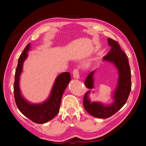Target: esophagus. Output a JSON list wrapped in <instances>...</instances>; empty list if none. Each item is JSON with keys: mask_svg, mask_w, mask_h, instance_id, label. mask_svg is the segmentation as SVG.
Listing matches in <instances>:
<instances>
[{"mask_svg": "<svg viewBox=\"0 0 146 146\" xmlns=\"http://www.w3.org/2000/svg\"><path fill=\"white\" fill-rule=\"evenodd\" d=\"M73 77L75 78H77V79H78L79 78H80V76H79V72H78V69H75L73 70Z\"/></svg>", "mask_w": 146, "mask_h": 146, "instance_id": "1", "label": "esophagus"}]
</instances>
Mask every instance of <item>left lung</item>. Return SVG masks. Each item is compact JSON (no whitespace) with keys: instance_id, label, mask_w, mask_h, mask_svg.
<instances>
[{"instance_id":"8db88e82","label":"left lung","mask_w":146,"mask_h":146,"mask_svg":"<svg viewBox=\"0 0 146 146\" xmlns=\"http://www.w3.org/2000/svg\"><path fill=\"white\" fill-rule=\"evenodd\" d=\"M108 42L111 46V49L104 56L103 60L113 63L117 68L119 74L117 85L113 94V102L108 105H104L101 102H91L88 96L90 91L86 92L83 98V106L87 112L92 116L103 119L111 117L125 104L131 87V70L126 54L117 41L108 38ZM95 70L88 75L85 81V86L88 89L94 88L93 76Z\"/></svg>"}]
</instances>
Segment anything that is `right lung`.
Returning <instances> with one entry per match:
<instances>
[{"instance_id":"1","label":"right lung","mask_w":146,"mask_h":146,"mask_svg":"<svg viewBox=\"0 0 146 146\" xmlns=\"http://www.w3.org/2000/svg\"><path fill=\"white\" fill-rule=\"evenodd\" d=\"M30 44H28L21 54L15 72L14 83L15 99L17 108L24 115L36 123H44L50 121L58 113L61 98L65 89L70 81V74L63 72L56 77L48 99L42 103L33 104L26 100L19 89V79L23 72V63L27 58Z\"/></svg>"}]
</instances>
